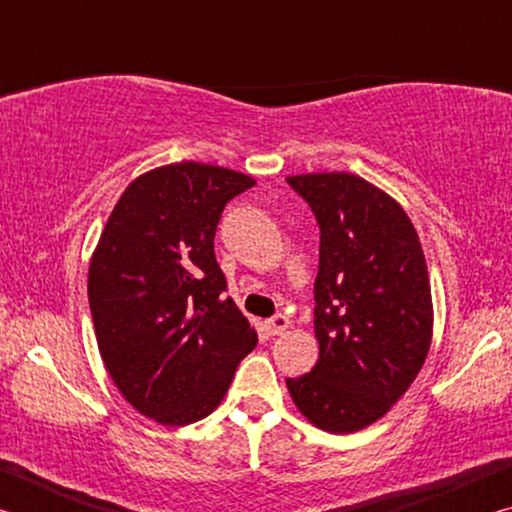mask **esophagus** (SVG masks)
<instances>
[{
	"instance_id": "34e87169",
	"label": "esophagus",
	"mask_w": 512,
	"mask_h": 512,
	"mask_svg": "<svg viewBox=\"0 0 512 512\" xmlns=\"http://www.w3.org/2000/svg\"><path fill=\"white\" fill-rule=\"evenodd\" d=\"M264 327L268 329V334H271V336L284 334V332H287V329H289V318L282 316V314H277V316H273V318L264 320Z\"/></svg>"
}]
</instances>
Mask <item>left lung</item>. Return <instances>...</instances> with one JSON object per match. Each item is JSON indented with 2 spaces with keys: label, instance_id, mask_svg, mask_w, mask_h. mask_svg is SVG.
Here are the masks:
<instances>
[{
  "label": "left lung",
  "instance_id": "8db88e82",
  "mask_svg": "<svg viewBox=\"0 0 512 512\" xmlns=\"http://www.w3.org/2000/svg\"><path fill=\"white\" fill-rule=\"evenodd\" d=\"M287 183L320 225L318 361L287 379V388L314 427L354 433L391 411L427 359V262L404 207L366 178L329 171L289 176Z\"/></svg>",
  "mask_w": 512,
  "mask_h": 512
}]
</instances>
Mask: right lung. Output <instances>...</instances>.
I'll use <instances>...</instances> for the list:
<instances>
[{
    "label": "right lung",
    "mask_w": 512,
    "mask_h": 512,
    "mask_svg": "<svg viewBox=\"0 0 512 512\" xmlns=\"http://www.w3.org/2000/svg\"><path fill=\"white\" fill-rule=\"evenodd\" d=\"M253 185L194 160L155 167L124 189L92 253L101 359L126 402L164 427L210 415L257 345L214 257L225 203Z\"/></svg>",
    "instance_id": "1"
}]
</instances>
